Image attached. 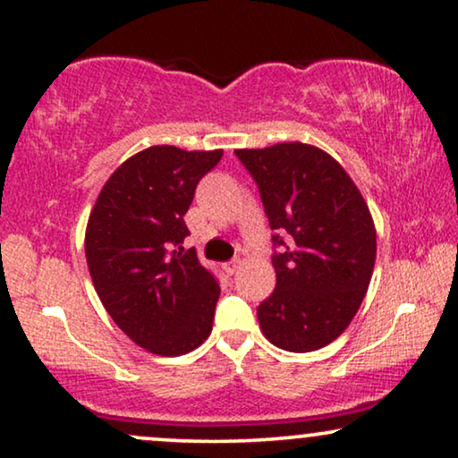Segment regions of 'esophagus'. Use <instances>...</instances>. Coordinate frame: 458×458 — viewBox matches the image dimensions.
<instances>
[{
    "instance_id": "obj_1",
    "label": "esophagus",
    "mask_w": 458,
    "mask_h": 458,
    "mask_svg": "<svg viewBox=\"0 0 458 458\" xmlns=\"http://www.w3.org/2000/svg\"><path fill=\"white\" fill-rule=\"evenodd\" d=\"M242 268V260L240 259H233V260H229L227 265H225V271H227L229 275H235L237 271H240Z\"/></svg>"
}]
</instances>
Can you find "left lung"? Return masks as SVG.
<instances>
[{
    "label": "left lung",
    "mask_w": 458,
    "mask_h": 458,
    "mask_svg": "<svg viewBox=\"0 0 458 458\" xmlns=\"http://www.w3.org/2000/svg\"><path fill=\"white\" fill-rule=\"evenodd\" d=\"M273 229L277 285L256 309L265 337L290 352L327 346L360 309L377 235L359 187L309 143L235 149Z\"/></svg>",
    "instance_id": "1"
}]
</instances>
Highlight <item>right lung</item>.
<instances>
[{"instance_id": "obj_1", "label": "right lung", "mask_w": 458, "mask_h": 458, "mask_svg": "<svg viewBox=\"0 0 458 458\" xmlns=\"http://www.w3.org/2000/svg\"><path fill=\"white\" fill-rule=\"evenodd\" d=\"M221 158L223 149H143L112 173L89 215L85 256L98 296L112 321L154 354L191 352L212 331L221 287L181 243L199 179Z\"/></svg>"}]
</instances>
